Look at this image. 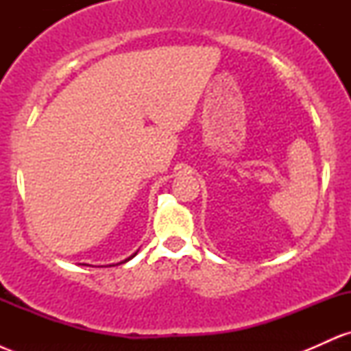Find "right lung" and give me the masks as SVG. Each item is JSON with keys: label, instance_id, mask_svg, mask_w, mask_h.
I'll use <instances>...</instances> for the list:
<instances>
[{"label": "right lung", "instance_id": "add662e5", "mask_svg": "<svg viewBox=\"0 0 351 351\" xmlns=\"http://www.w3.org/2000/svg\"><path fill=\"white\" fill-rule=\"evenodd\" d=\"M135 254H136V252H135ZM135 254H134V256H132V257H135ZM132 257H128V259H125V261H123V263H119V264H125V263H127V261H130V259H132Z\"/></svg>", "mask_w": 351, "mask_h": 351}]
</instances>
